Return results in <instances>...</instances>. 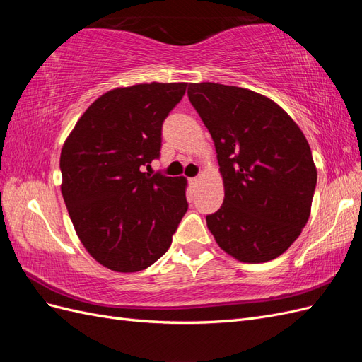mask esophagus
<instances>
[{
    "label": "esophagus",
    "mask_w": 362,
    "mask_h": 362,
    "mask_svg": "<svg viewBox=\"0 0 362 362\" xmlns=\"http://www.w3.org/2000/svg\"><path fill=\"white\" fill-rule=\"evenodd\" d=\"M189 181H190V184H192V185H196V184L199 182V178H198V177H194V178H190Z\"/></svg>",
    "instance_id": "esophagus-1"
}]
</instances>
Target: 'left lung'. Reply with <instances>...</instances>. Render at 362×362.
I'll use <instances>...</instances> for the list:
<instances>
[{
    "instance_id": "obj_1",
    "label": "left lung",
    "mask_w": 362,
    "mask_h": 362,
    "mask_svg": "<svg viewBox=\"0 0 362 362\" xmlns=\"http://www.w3.org/2000/svg\"><path fill=\"white\" fill-rule=\"evenodd\" d=\"M189 100L213 137L225 185L206 226L226 254L266 262L284 254L308 222L317 184L311 148L294 120L249 89L189 84Z\"/></svg>"
}]
</instances>
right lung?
I'll return each mask as SVG.
<instances>
[{
	"label": "right lung",
	"instance_id": "right-lung-1",
	"mask_svg": "<svg viewBox=\"0 0 362 362\" xmlns=\"http://www.w3.org/2000/svg\"><path fill=\"white\" fill-rule=\"evenodd\" d=\"M185 83L119 87L87 108L60 156L62 194L83 246L104 267L133 273L166 254L189 208L184 177L144 172Z\"/></svg>",
	"mask_w": 362,
	"mask_h": 362
}]
</instances>
